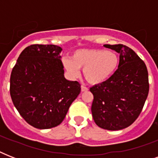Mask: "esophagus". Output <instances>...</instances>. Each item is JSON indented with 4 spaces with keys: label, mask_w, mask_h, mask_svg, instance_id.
Returning <instances> with one entry per match:
<instances>
[{
    "label": "esophagus",
    "mask_w": 158,
    "mask_h": 158,
    "mask_svg": "<svg viewBox=\"0 0 158 158\" xmlns=\"http://www.w3.org/2000/svg\"><path fill=\"white\" fill-rule=\"evenodd\" d=\"M89 91V89L86 88V87L84 86H81V92H87Z\"/></svg>",
    "instance_id": "esophagus-1"
}]
</instances>
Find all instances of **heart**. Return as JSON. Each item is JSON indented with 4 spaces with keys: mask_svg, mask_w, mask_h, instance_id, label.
<instances>
[{
    "mask_svg": "<svg viewBox=\"0 0 158 158\" xmlns=\"http://www.w3.org/2000/svg\"><path fill=\"white\" fill-rule=\"evenodd\" d=\"M120 58L112 51L103 49H79L70 59L64 60V66L72 77L83 69L84 79L93 85H98L110 79L119 66Z\"/></svg>",
    "mask_w": 158,
    "mask_h": 158,
    "instance_id": "b5f03b06",
    "label": "heart"
}]
</instances>
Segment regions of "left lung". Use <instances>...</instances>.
Segmentation results:
<instances>
[{"mask_svg": "<svg viewBox=\"0 0 158 158\" xmlns=\"http://www.w3.org/2000/svg\"><path fill=\"white\" fill-rule=\"evenodd\" d=\"M103 47L119 53L120 62L110 79L90 89L94 94L92 115L100 128L120 130L139 115L149 91L148 74L144 62L127 46Z\"/></svg>", "mask_w": 158, "mask_h": 158, "instance_id": "1", "label": "left lung"}]
</instances>
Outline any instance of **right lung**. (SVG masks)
I'll return each mask as SVG.
<instances>
[{
    "label": "right lung",
    "instance_id": "obj_1",
    "mask_svg": "<svg viewBox=\"0 0 158 158\" xmlns=\"http://www.w3.org/2000/svg\"><path fill=\"white\" fill-rule=\"evenodd\" d=\"M61 51L56 45L29 46L11 72L12 102L26 122L37 129L59 125L81 91L79 82L64 78Z\"/></svg>",
    "mask_w": 158,
    "mask_h": 158
}]
</instances>
